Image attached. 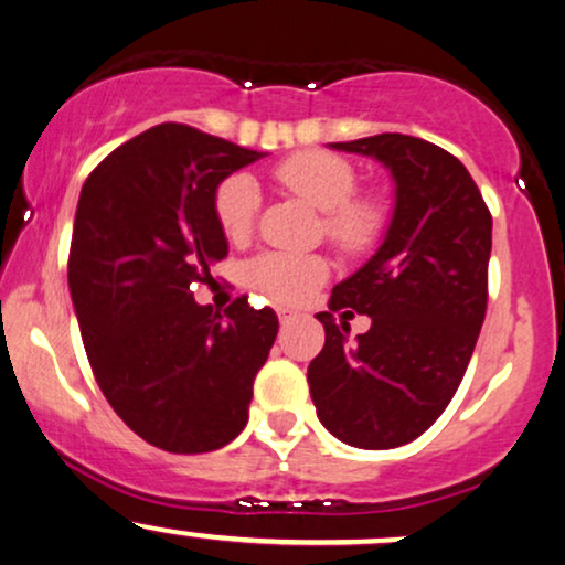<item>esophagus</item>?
Here are the masks:
<instances>
[{
    "label": "esophagus",
    "mask_w": 565,
    "mask_h": 565,
    "mask_svg": "<svg viewBox=\"0 0 565 565\" xmlns=\"http://www.w3.org/2000/svg\"><path fill=\"white\" fill-rule=\"evenodd\" d=\"M277 317H280V322H282V324H288L290 319H294V311H288V309H277Z\"/></svg>",
    "instance_id": "34e87169"
}]
</instances>
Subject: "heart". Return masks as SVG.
<instances>
[{
	"instance_id": "1",
	"label": "heart",
	"mask_w": 565,
	"mask_h": 565,
	"mask_svg": "<svg viewBox=\"0 0 565 565\" xmlns=\"http://www.w3.org/2000/svg\"><path fill=\"white\" fill-rule=\"evenodd\" d=\"M285 191L322 209V233L348 259L369 256L385 241L393 209L380 191H356L359 170L332 151H298L275 167ZM262 193L246 172L227 175L212 199L214 220L227 241L243 243L254 233ZM330 277V262L315 250H262L246 264L250 290L271 303H301Z\"/></svg>"
}]
</instances>
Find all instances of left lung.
<instances>
[{
    "label": "left lung",
    "instance_id": "8db88e82",
    "mask_svg": "<svg viewBox=\"0 0 565 565\" xmlns=\"http://www.w3.org/2000/svg\"><path fill=\"white\" fill-rule=\"evenodd\" d=\"M380 159L395 212L377 254L319 311L324 348L309 364L319 422L353 448H398L427 431L461 385L487 315L492 214L469 170L424 138L380 134L332 143ZM373 317L348 341L340 310Z\"/></svg>",
    "mask_w": 565,
    "mask_h": 565
}]
</instances>
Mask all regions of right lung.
Masks as SVG:
<instances>
[{"label": "right lung", "instance_id": "right-lung-1", "mask_svg": "<svg viewBox=\"0 0 565 565\" xmlns=\"http://www.w3.org/2000/svg\"><path fill=\"white\" fill-rule=\"evenodd\" d=\"M262 154L162 122L117 146L83 183L67 282L88 364L117 416L167 452H209L248 422L277 315L193 301L227 256L212 199Z\"/></svg>", "mask_w": 565, "mask_h": 565}]
</instances>
